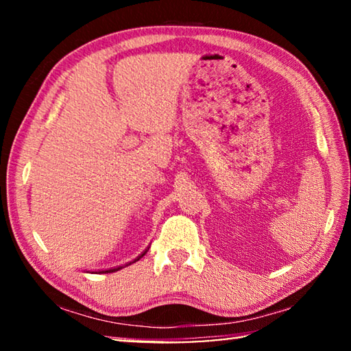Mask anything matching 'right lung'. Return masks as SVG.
<instances>
[{
  "label": "right lung",
  "instance_id": "1",
  "mask_svg": "<svg viewBox=\"0 0 351 351\" xmlns=\"http://www.w3.org/2000/svg\"><path fill=\"white\" fill-rule=\"evenodd\" d=\"M148 249H150V246H147L145 247V251H142L138 257H136L134 260H132V261H128V263H125V265H122V266H116V268H106V269H99V271H93V272H99V274H108V272H116V271H119V269H122V268H127V266H130V265H133V263H136V261L138 260H141L142 257H144V255L147 254V251Z\"/></svg>",
  "mask_w": 351,
  "mask_h": 351
}]
</instances>
